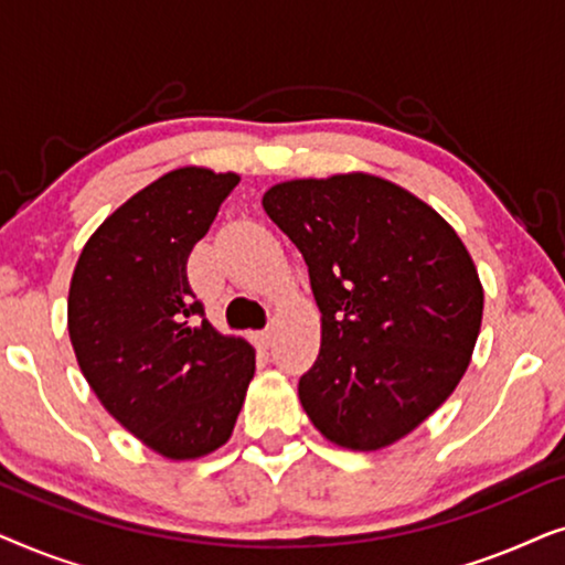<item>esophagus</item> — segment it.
<instances>
[{
    "instance_id": "34e87169",
    "label": "esophagus",
    "mask_w": 565,
    "mask_h": 565,
    "mask_svg": "<svg viewBox=\"0 0 565 565\" xmlns=\"http://www.w3.org/2000/svg\"><path fill=\"white\" fill-rule=\"evenodd\" d=\"M254 344H257V347H269V344H273V331H269V329L254 331Z\"/></svg>"
}]
</instances>
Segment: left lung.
<instances>
[{
  "label": "left lung",
  "mask_w": 565,
  "mask_h": 565,
  "mask_svg": "<svg viewBox=\"0 0 565 565\" xmlns=\"http://www.w3.org/2000/svg\"><path fill=\"white\" fill-rule=\"evenodd\" d=\"M298 246L321 350L298 398L329 443L373 452L414 431L466 375L483 288L455 228L383 177L290 180L262 198Z\"/></svg>",
  "instance_id": "1"
}]
</instances>
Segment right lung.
Returning a JSON list of instances; mask_svg holds the SVG:
<instances>
[{"label": "right lung", "mask_w": 565, "mask_h": 565, "mask_svg": "<svg viewBox=\"0 0 565 565\" xmlns=\"http://www.w3.org/2000/svg\"><path fill=\"white\" fill-rule=\"evenodd\" d=\"M234 172L182 167L136 192L84 244L68 288V337L107 412L167 460L228 443L254 377V350L203 319L188 257Z\"/></svg>", "instance_id": "obj_1"}]
</instances>
